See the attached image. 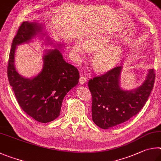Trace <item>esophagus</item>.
Wrapping results in <instances>:
<instances>
[{
  "label": "esophagus",
  "instance_id": "esophagus-1",
  "mask_svg": "<svg viewBox=\"0 0 161 161\" xmlns=\"http://www.w3.org/2000/svg\"><path fill=\"white\" fill-rule=\"evenodd\" d=\"M79 82L80 84H86L87 82V77L86 75H80V79H79Z\"/></svg>",
  "mask_w": 161,
  "mask_h": 161
}]
</instances>
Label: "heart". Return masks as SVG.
<instances>
[{
    "mask_svg": "<svg viewBox=\"0 0 161 161\" xmlns=\"http://www.w3.org/2000/svg\"><path fill=\"white\" fill-rule=\"evenodd\" d=\"M112 42L108 35H95L88 36L84 43L76 42L73 49L77 54L84 56L88 52H97L92 58L94 69L99 72H107L119 63L123 55L122 48L119 45H108Z\"/></svg>",
    "mask_w": 161,
    "mask_h": 161,
    "instance_id": "1",
    "label": "heart"
}]
</instances>
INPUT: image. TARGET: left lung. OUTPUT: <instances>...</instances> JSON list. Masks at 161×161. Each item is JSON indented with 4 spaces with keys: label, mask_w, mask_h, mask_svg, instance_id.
Returning <instances> with one entry per match:
<instances>
[{
    "label": "left lung",
    "mask_w": 161,
    "mask_h": 161,
    "mask_svg": "<svg viewBox=\"0 0 161 161\" xmlns=\"http://www.w3.org/2000/svg\"><path fill=\"white\" fill-rule=\"evenodd\" d=\"M122 69V66L114 67L88 82L92 121L104 129L125 122L139 113L153 88L156 74L154 69H151L142 86L132 91H124L119 86Z\"/></svg>",
    "instance_id": "8db88e82"
}]
</instances>
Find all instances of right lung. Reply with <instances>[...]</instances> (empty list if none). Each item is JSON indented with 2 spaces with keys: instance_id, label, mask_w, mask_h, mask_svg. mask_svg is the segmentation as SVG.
I'll return each mask as SVG.
<instances>
[{
  "instance_id": "right-lung-1",
  "label": "right lung",
  "mask_w": 161,
  "mask_h": 161,
  "mask_svg": "<svg viewBox=\"0 0 161 161\" xmlns=\"http://www.w3.org/2000/svg\"><path fill=\"white\" fill-rule=\"evenodd\" d=\"M42 29L39 24L28 21L19 26L11 46L8 77L19 105L25 113L37 122L47 123L59 116L65 95L78 83L80 75L75 66L64 61L58 49L47 51L43 56V69L35 77L26 78L19 74L14 63L16 47L30 42L42 32Z\"/></svg>"
}]
</instances>
